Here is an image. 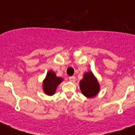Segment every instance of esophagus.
I'll return each instance as SVG.
<instances>
[{
  "label": "esophagus",
  "mask_w": 135,
  "mask_h": 135,
  "mask_svg": "<svg viewBox=\"0 0 135 135\" xmlns=\"http://www.w3.org/2000/svg\"><path fill=\"white\" fill-rule=\"evenodd\" d=\"M69 79V80L71 82H75V80H76V77H75V76H70Z\"/></svg>",
  "instance_id": "esophagus-1"
}]
</instances>
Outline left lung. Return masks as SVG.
<instances>
[{"label": "left lung", "instance_id": "8db88e82", "mask_svg": "<svg viewBox=\"0 0 135 135\" xmlns=\"http://www.w3.org/2000/svg\"><path fill=\"white\" fill-rule=\"evenodd\" d=\"M80 88L83 95L88 98H92L98 94L100 88L93 74L88 71L84 74L83 78L80 81Z\"/></svg>", "mask_w": 135, "mask_h": 135}]
</instances>
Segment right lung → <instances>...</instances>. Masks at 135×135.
Segmentation results:
<instances>
[{
	"instance_id": "right-lung-1",
	"label": "right lung",
	"mask_w": 135,
	"mask_h": 135,
	"mask_svg": "<svg viewBox=\"0 0 135 135\" xmlns=\"http://www.w3.org/2000/svg\"><path fill=\"white\" fill-rule=\"evenodd\" d=\"M63 78L57 77L56 74L53 71H49L43 83V89L47 95H53L55 93L56 89L61 82Z\"/></svg>"
}]
</instances>
